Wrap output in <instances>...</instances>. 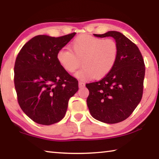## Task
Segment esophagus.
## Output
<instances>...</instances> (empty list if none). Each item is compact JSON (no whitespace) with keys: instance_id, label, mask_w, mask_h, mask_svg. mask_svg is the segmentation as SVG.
Wrapping results in <instances>:
<instances>
[{"instance_id":"34e87169","label":"esophagus","mask_w":159,"mask_h":159,"mask_svg":"<svg viewBox=\"0 0 159 159\" xmlns=\"http://www.w3.org/2000/svg\"><path fill=\"white\" fill-rule=\"evenodd\" d=\"M79 86L80 88H83L85 86V83H83V82H82V81H79Z\"/></svg>"}]
</instances>
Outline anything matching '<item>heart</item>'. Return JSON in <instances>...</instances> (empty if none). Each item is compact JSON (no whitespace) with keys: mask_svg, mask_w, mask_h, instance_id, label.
<instances>
[{"mask_svg":"<svg viewBox=\"0 0 159 159\" xmlns=\"http://www.w3.org/2000/svg\"><path fill=\"white\" fill-rule=\"evenodd\" d=\"M118 56L117 43L111 39H103L88 34L78 36L71 43V50L62 48L57 53L60 65L69 73L80 66L75 74L77 79L85 80L106 76L114 68Z\"/></svg>","mask_w":159,"mask_h":159,"instance_id":"1","label":"heart"}]
</instances>
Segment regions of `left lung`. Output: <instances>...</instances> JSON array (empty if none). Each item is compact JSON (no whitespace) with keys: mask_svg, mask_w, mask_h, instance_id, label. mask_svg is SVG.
Segmentation results:
<instances>
[{"mask_svg":"<svg viewBox=\"0 0 159 159\" xmlns=\"http://www.w3.org/2000/svg\"><path fill=\"white\" fill-rule=\"evenodd\" d=\"M94 36L114 38L118 56L114 67L105 77L85 85L89 90L88 109L91 116L99 121L109 124L121 122L141 101L145 74L143 57L138 46L120 32L110 31Z\"/></svg>","mask_w":159,"mask_h":159,"instance_id":"obj_1","label":"left lung"}]
</instances>
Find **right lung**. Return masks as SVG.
<instances>
[{
  "label": "right lung",
  "instance_id": "1",
  "mask_svg": "<svg viewBox=\"0 0 159 159\" xmlns=\"http://www.w3.org/2000/svg\"><path fill=\"white\" fill-rule=\"evenodd\" d=\"M76 33L61 37L39 35L26 43L16 58L15 87L25 114L39 124L49 125L65 116L78 80L58 63L57 53Z\"/></svg>",
  "mask_w": 159,
  "mask_h": 159
}]
</instances>
